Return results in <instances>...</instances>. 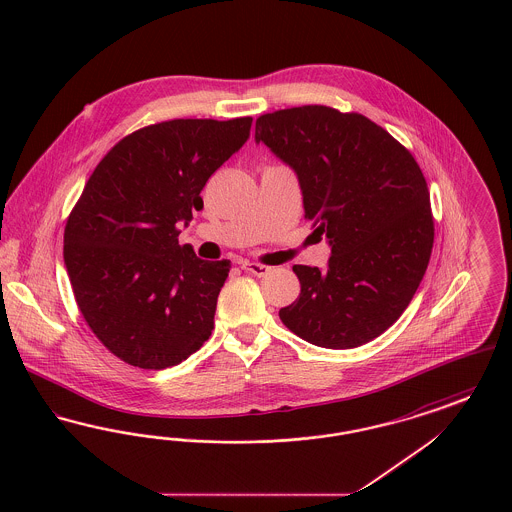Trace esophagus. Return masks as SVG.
I'll return each mask as SVG.
<instances>
[{
  "label": "esophagus",
  "mask_w": 512,
  "mask_h": 512,
  "mask_svg": "<svg viewBox=\"0 0 512 512\" xmlns=\"http://www.w3.org/2000/svg\"><path fill=\"white\" fill-rule=\"evenodd\" d=\"M245 272H249V274H253V276H267L268 272H270V267L267 265H261V263H249V261H245L244 265H242Z\"/></svg>",
  "instance_id": "esophagus-1"
}]
</instances>
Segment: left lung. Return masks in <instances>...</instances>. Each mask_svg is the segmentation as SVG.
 I'll return each mask as SVG.
<instances>
[{
    "label": "left lung",
    "instance_id": "left-lung-1",
    "mask_svg": "<svg viewBox=\"0 0 512 512\" xmlns=\"http://www.w3.org/2000/svg\"><path fill=\"white\" fill-rule=\"evenodd\" d=\"M255 140L295 171L305 219L332 245L326 270L293 267L301 293L280 320L326 349L378 338L409 307L434 245L430 194L411 151L365 115L326 105L261 115Z\"/></svg>",
    "mask_w": 512,
    "mask_h": 512
}]
</instances>
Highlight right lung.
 <instances>
[{
    "mask_svg": "<svg viewBox=\"0 0 512 512\" xmlns=\"http://www.w3.org/2000/svg\"><path fill=\"white\" fill-rule=\"evenodd\" d=\"M251 117L174 119L111 147L67 219L63 259L90 330L128 365H180L209 340L230 261L178 244L211 174L244 146Z\"/></svg>",
    "mask_w": 512,
    "mask_h": 512,
    "instance_id": "obj_1",
    "label": "right lung"
}]
</instances>
